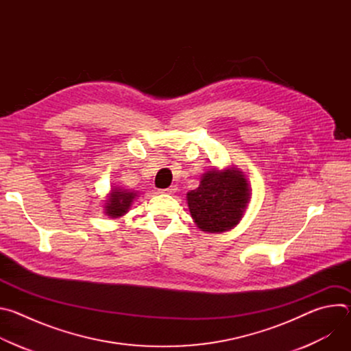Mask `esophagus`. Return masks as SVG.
Wrapping results in <instances>:
<instances>
[{
	"mask_svg": "<svg viewBox=\"0 0 351 351\" xmlns=\"http://www.w3.org/2000/svg\"><path fill=\"white\" fill-rule=\"evenodd\" d=\"M176 190H178V186H171V187H168V189H162V190H158L160 193H162V194H173V193H176Z\"/></svg>",
	"mask_w": 351,
	"mask_h": 351,
	"instance_id": "obj_1",
	"label": "esophagus"
}]
</instances>
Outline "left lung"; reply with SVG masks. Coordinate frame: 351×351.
Instances as JSON below:
<instances>
[{"instance_id": "8db88e82", "label": "left lung", "mask_w": 351, "mask_h": 351, "mask_svg": "<svg viewBox=\"0 0 351 351\" xmlns=\"http://www.w3.org/2000/svg\"><path fill=\"white\" fill-rule=\"evenodd\" d=\"M252 198V186L237 167L214 168L202 175L197 189L186 195L190 215L207 233L229 232L239 225Z\"/></svg>"}]
</instances>
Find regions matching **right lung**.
<instances>
[{
    "mask_svg": "<svg viewBox=\"0 0 351 351\" xmlns=\"http://www.w3.org/2000/svg\"><path fill=\"white\" fill-rule=\"evenodd\" d=\"M138 197V191H132L128 189L112 186L104 199V214L111 219H118L126 215L133 204L134 199Z\"/></svg>",
    "mask_w": 351,
    "mask_h": 351,
    "instance_id": "right-lung-1",
    "label": "right lung"
}]
</instances>
